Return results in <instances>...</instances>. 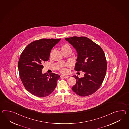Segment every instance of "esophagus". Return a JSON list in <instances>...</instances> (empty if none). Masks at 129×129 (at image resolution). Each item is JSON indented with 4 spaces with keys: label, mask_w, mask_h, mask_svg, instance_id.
I'll return each mask as SVG.
<instances>
[{
    "label": "esophagus",
    "mask_w": 129,
    "mask_h": 129,
    "mask_svg": "<svg viewBox=\"0 0 129 129\" xmlns=\"http://www.w3.org/2000/svg\"><path fill=\"white\" fill-rule=\"evenodd\" d=\"M61 77H63V78H68L69 77V76H64V75H61L60 76Z\"/></svg>",
    "instance_id": "34e87169"
}]
</instances>
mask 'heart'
Returning <instances> with one entry per match:
<instances>
[{"label": "heart", "mask_w": 129, "mask_h": 129, "mask_svg": "<svg viewBox=\"0 0 129 129\" xmlns=\"http://www.w3.org/2000/svg\"><path fill=\"white\" fill-rule=\"evenodd\" d=\"M66 48H70V47H69V45H68L67 44L64 45L63 46H62V47H61V50H63V49H65ZM61 72L63 73L64 74H66V73H68V70L66 68H63L62 69H61Z\"/></svg>", "instance_id": "obj_1"}]
</instances>
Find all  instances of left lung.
I'll use <instances>...</instances> for the list:
<instances>
[{
    "label": "left lung",
    "mask_w": 129,
    "mask_h": 129,
    "mask_svg": "<svg viewBox=\"0 0 129 129\" xmlns=\"http://www.w3.org/2000/svg\"><path fill=\"white\" fill-rule=\"evenodd\" d=\"M77 53L75 70L84 73V77H75L73 91L81 96L93 94L100 88L105 78L107 63L104 51L98 44L85 37L65 38Z\"/></svg>",
    "instance_id": "obj_1"
}]
</instances>
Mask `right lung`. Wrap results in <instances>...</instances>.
Returning a JSON list of instances; mask_svg holds the SVG:
<instances>
[{
    "label": "right lung",
    "instance_id": "1",
    "mask_svg": "<svg viewBox=\"0 0 129 129\" xmlns=\"http://www.w3.org/2000/svg\"><path fill=\"white\" fill-rule=\"evenodd\" d=\"M61 39H42L28 45L20 55L18 62L19 75L27 91L43 98L51 94L60 78L58 75L42 74V63L49 59L51 51Z\"/></svg>",
    "mask_w": 129,
    "mask_h": 129
}]
</instances>
